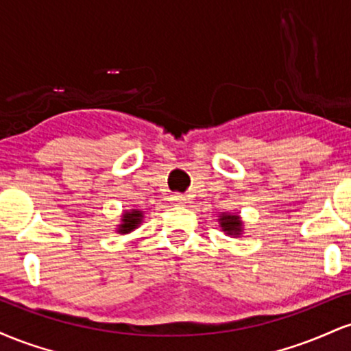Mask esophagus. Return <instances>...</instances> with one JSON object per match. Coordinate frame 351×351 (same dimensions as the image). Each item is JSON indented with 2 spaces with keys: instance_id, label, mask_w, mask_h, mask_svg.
I'll list each match as a JSON object with an SVG mask.
<instances>
[{
  "instance_id": "34e87169",
  "label": "esophagus",
  "mask_w": 351,
  "mask_h": 351,
  "mask_svg": "<svg viewBox=\"0 0 351 351\" xmlns=\"http://www.w3.org/2000/svg\"><path fill=\"white\" fill-rule=\"evenodd\" d=\"M173 203H184V201H186V196L184 195H180V193H175V195H171V198H170Z\"/></svg>"
}]
</instances>
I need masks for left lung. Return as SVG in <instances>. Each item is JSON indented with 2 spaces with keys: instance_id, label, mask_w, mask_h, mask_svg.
Segmentation results:
<instances>
[{
  "instance_id": "8db88e82",
  "label": "left lung",
  "mask_w": 351,
  "mask_h": 351,
  "mask_svg": "<svg viewBox=\"0 0 351 351\" xmlns=\"http://www.w3.org/2000/svg\"><path fill=\"white\" fill-rule=\"evenodd\" d=\"M217 223H219L221 229H223L228 236L239 237L244 231V223L243 219H241V216L231 215V213H221V215L217 216Z\"/></svg>"
}]
</instances>
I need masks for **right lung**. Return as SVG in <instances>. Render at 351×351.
Segmentation results:
<instances>
[{
	"instance_id": "obj_1",
	"label": "right lung",
	"mask_w": 351,
	"mask_h": 351,
	"mask_svg": "<svg viewBox=\"0 0 351 351\" xmlns=\"http://www.w3.org/2000/svg\"><path fill=\"white\" fill-rule=\"evenodd\" d=\"M142 221L143 211H140V209H128V211H123L122 217H120V224H117L115 231L119 234H128V232L135 231L142 224Z\"/></svg>"
}]
</instances>
